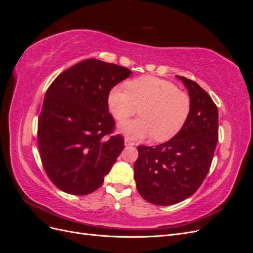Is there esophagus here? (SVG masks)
<instances>
[{
    "label": "esophagus",
    "instance_id": "34e87169",
    "mask_svg": "<svg viewBox=\"0 0 253 253\" xmlns=\"http://www.w3.org/2000/svg\"><path fill=\"white\" fill-rule=\"evenodd\" d=\"M125 145H126V147H128V145H135V142L131 141L128 138H126L125 139Z\"/></svg>",
    "mask_w": 253,
    "mask_h": 253
}]
</instances>
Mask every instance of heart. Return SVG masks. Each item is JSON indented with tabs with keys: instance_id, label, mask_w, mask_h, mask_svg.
Listing matches in <instances>:
<instances>
[{
	"instance_id": "b5f03b06",
	"label": "heart",
	"mask_w": 253,
	"mask_h": 253,
	"mask_svg": "<svg viewBox=\"0 0 253 253\" xmlns=\"http://www.w3.org/2000/svg\"><path fill=\"white\" fill-rule=\"evenodd\" d=\"M109 108L119 121L133 116L139 109V118L121 122L119 132L129 139H143L153 135L156 141H166L177 134L191 112L190 97L174 83L151 76L129 81L127 88L114 86L108 98Z\"/></svg>"
}]
</instances>
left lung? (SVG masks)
Here are the masks:
<instances>
[{
	"mask_svg": "<svg viewBox=\"0 0 253 253\" xmlns=\"http://www.w3.org/2000/svg\"><path fill=\"white\" fill-rule=\"evenodd\" d=\"M191 100L185 126L172 139L155 147L138 145L134 164L136 188L145 201L159 206L194 194L208 174L218 140V111L211 97L181 76Z\"/></svg>",
	"mask_w": 253,
	"mask_h": 253,
	"instance_id": "obj_1",
	"label": "left lung"
}]
</instances>
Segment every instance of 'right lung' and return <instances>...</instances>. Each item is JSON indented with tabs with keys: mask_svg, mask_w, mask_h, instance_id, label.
I'll use <instances>...</instances> for the list:
<instances>
[{
	"mask_svg": "<svg viewBox=\"0 0 253 253\" xmlns=\"http://www.w3.org/2000/svg\"><path fill=\"white\" fill-rule=\"evenodd\" d=\"M131 74L124 66L87 59L49 85L38 121V144L45 172L63 192H94L124 150V137H106L115 128L108 98Z\"/></svg>",
	"mask_w": 253,
	"mask_h": 253,
	"instance_id": "1",
	"label": "right lung"
}]
</instances>
